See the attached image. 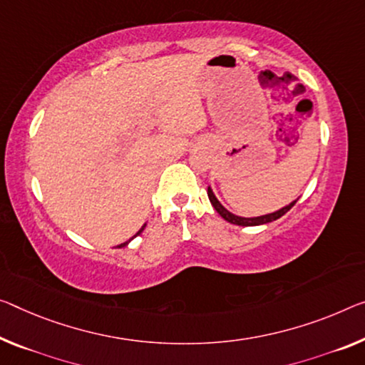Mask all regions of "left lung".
<instances>
[{
    "label": "left lung",
    "mask_w": 365,
    "mask_h": 365,
    "mask_svg": "<svg viewBox=\"0 0 365 365\" xmlns=\"http://www.w3.org/2000/svg\"><path fill=\"white\" fill-rule=\"evenodd\" d=\"M207 194H209V199L212 202V205H214V209L220 214L222 218H225L227 222L233 223V225H240V227H255V225H262V223H269V222H274L277 220V218H280L282 215L287 214V212L292 209V207L295 205L294 200L292 204H289L287 207H284V209H280L277 212H274V214H267V215H261V217H253V218H245V217H238V215H233L230 214V212L223 207L220 202L217 200V197L214 195V192H212V189L209 187V190H207Z\"/></svg>",
    "instance_id": "8db88e82"
}]
</instances>
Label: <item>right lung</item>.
<instances>
[{
	"label": "right lung",
	"instance_id": "obj_1",
	"mask_svg": "<svg viewBox=\"0 0 365 365\" xmlns=\"http://www.w3.org/2000/svg\"><path fill=\"white\" fill-rule=\"evenodd\" d=\"M143 228H145V227H142V228H140V230H138V233H137V235H140V233H142V232H143ZM137 235H135V237H137ZM130 240H132V238H130ZM130 240H128V241H130ZM128 241H125V243H122L120 246H125V245L128 243Z\"/></svg>",
	"mask_w": 365,
	"mask_h": 365
}]
</instances>
